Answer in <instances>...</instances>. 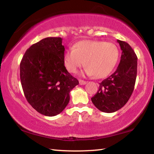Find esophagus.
<instances>
[{
  "mask_svg": "<svg viewBox=\"0 0 154 154\" xmlns=\"http://www.w3.org/2000/svg\"><path fill=\"white\" fill-rule=\"evenodd\" d=\"M79 84L80 85H85V84H86V83H87V82H85V81H83V80H82V79H79Z\"/></svg>",
  "mask_w": 154,
  "mask_h": 154,
  "instance_id": "obj_1",
  "label": "esophagus"
}]
</instances>
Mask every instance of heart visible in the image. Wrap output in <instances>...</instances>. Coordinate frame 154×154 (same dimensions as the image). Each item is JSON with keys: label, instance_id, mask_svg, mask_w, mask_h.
Wrapping results in <instances>:
<instances>
[{"label": "heart", "instance_id": "1", "mask_svg": "<svg viewBox=\"0 0 154 154\" xmlns=\"http://www.w3.org/2000/svg\"><path fill=\"white\" fill-rule=\"evenodd\" d=\"M119 58V49L114 43L98 40H83L75 43L73 49L66 50L64 62L66 69L76 72L84 65L85 73L103 78L110 73Z\"/></svg>", "mask_w": 154, "mask_h": 154}]
</instances>
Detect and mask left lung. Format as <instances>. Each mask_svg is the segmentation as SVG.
I'll return each instance as SVG.
<instances>
[{"instance_id": "left-lung-1", "label": "left lung", "mask_w": 154, "mask_h": 154, "mask_svg": "<svg viewBox=\"0 0 154 154\" xmlns=\"http://www.w3.org/2000/svg\"><path fill=\"white\" fill-rule=\"evenodd\" d=\"M122 49L120 62L111 76L99 83L97 93L91 98L105 113H113L126 105L133 92L137 73V56L128 43L118 40Z\"/></svg>"}]
</instances>
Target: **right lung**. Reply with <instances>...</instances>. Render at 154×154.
Masks as SVG:
<instances>
[{
    "label": "right lung",
    "instance_id": "right-lung-1",
    "mask_svg": "<svg viewBox=\"0 0 154 154\" xmlns=\"http://www.w3.org/2000/svg\"><path fill=\"white\" fill-rule=\"evenodd\" d=\"M60 37H48L33 44L20 62V79L28 103L41 114L55 116L70 100L79 81L67 71Z\"/></svg>",
    "mask_w": 154,
    "mask_h": 154
}]
</instances>
